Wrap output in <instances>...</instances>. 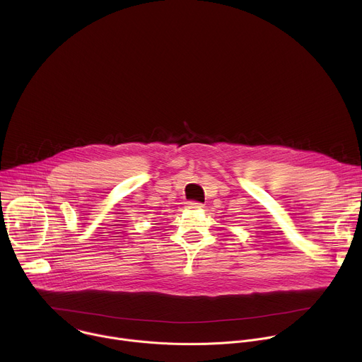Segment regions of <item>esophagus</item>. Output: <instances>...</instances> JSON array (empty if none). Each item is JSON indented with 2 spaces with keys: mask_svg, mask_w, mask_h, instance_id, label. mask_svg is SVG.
I'll list each match as a JSON object with an SVG mask.
<instances>
[{
  "mask_svg": "<svg viewBox=\"0 0 362 362\" xmlns=\"http://www.w3.org/2000/svg\"><path fill=\"white\" fill-rule=\"evenodd\" d=\"M186 208H187V209H202L203 204L199 203V202H196V200H190V202L186 203Z\"/></svg>",
  "mask_w": 362,
  "mask_h": 362,
  "instance_id": "34e87169",
  "label": "esophagus"
}]
</instances>
